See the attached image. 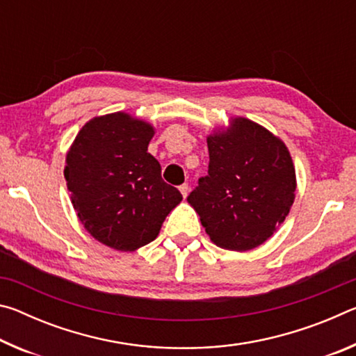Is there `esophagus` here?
Returning a JSON list of instances; mask_svg holds the SVG:
<instances>
[{
	"instance_id": "34e87169",
	"label": "esophagus",
	"mask_w": 356,
	"mask_h": 356,
	"mask_svg": "<svg viewBox=\"0 0 356 356\" xmlns=\"http://www.w3.org/2000/svg\"><path fill=\"white\" fill-rule=\"evenodd\" d=\"M179 190H180V193H182V196L186 197V195H188V184H182L179 186Z\"/></svg>"
}]
</instances>
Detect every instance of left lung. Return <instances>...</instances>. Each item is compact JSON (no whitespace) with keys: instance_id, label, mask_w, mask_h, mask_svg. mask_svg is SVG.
<instances>
[{"instance_id":"1","label":"left lung","mask_w":356,"mask_h":356,"mask_svg":"<svg viewBox=\"0 0 356 356\" xmlns=\"http://www.w3.org/2000/svg\"><path fill=\"white\" fill-rule=\"evenodd\" d=\"M209 174L186 201L212 242L248 251L286 220L295 200V168L278 136L246 118L207 136Z\"/></svg>"}]
</instances>
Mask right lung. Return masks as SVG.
<instances>
[{"label": "right lung", "instance_id": "1", "mask_svg": "<svg viewBox=\"0 0 356 356\" xmlns=\"http://www.w3.org/2000/svg\"><path fill=\"white\" fill-rule=\"evenodd\" d=\"M154 134L152 125L129 113L105 114L83 125L65 156L64 177L78 220L110 248L135 251L150 243L182 201L147 152Z\"/></svg>", "mask_w": 356, "mask_h": 356}]
</instances>
